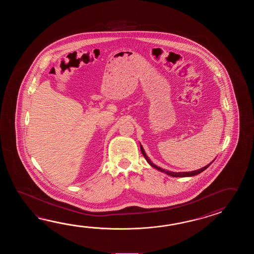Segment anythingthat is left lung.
<instances>
[{"label": "left lung", "mask_w": 254, "mask_h": 254, "mask_svg": "<svg viewBox=\"0 0 254 254\" xmlns=\"http://www.w3.org/2000/svg\"><path fill=\"white\" fill-rule=\"evenodd\" d=\"M140 151H141V153H142V155L144 156V158L146 159V161L147 162L151 165V167L155 168L156 170L158 171H160V172H162V173H166L167 175H170V176H173V177H192V176H195V175H197V174H199V173H202L204 170H206L207 168L209 167L210 165H211L212 162H214V160L211 162V163H209L208 165H206L204 167L200 168L199 170H196V171H192V172H187V173H173V172H171V171H166V170H164V169H162L161 167H158L157 165H155L154 163H152L151 162V160H150V158L147 156V154L145 153V151H144V149H143V147L141 146L140 144Z\"/></svg>", "instance_id": "8db88e82"}]
</instances>
